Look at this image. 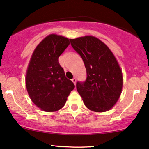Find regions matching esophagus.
Returning <instances> with one entry per match:
<instances>
[{
	"label": "esophagus",
	"mask_w": 149,
	"mask_h": 149,
	"mask_svg": "<svg viewBox=\"0 0 149 149\" xmlns=\"http://www.w3.org/2000/svg\"><path fill=\"white\" fill-rule=\"evenodd\" d=\"M71 81H72V82L74 83V85H76V78H73Z\"/></svg>",
	"instance_id": "1"
}]
</instances>
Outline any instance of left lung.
Instances as JSON below:
<instances>
[{
    "label": "left lung",
    "mask_w": 149,
    "mask_h": 149,
    "mask_svg": "<svg viewBox=\"0 0 149 149\" xmlns=\"http://www.w3.org/2000/svg\"><path fill=\"white\" fill-rule=\"evenodd\" d=\"M70 41L87 72L86 81L76 83L85 105L93 112L109 110L120 98L123 86L122 69L115 56L105 44L93 36Z\"/></svg>",
    "instance_id": "left-lung-1"
}]
</instances>
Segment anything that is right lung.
I'll list each match as a JSON object with an SVG mask.
<instances>
[{
  "instance_id": "add662e5",
  "label": "right lung",
  "mask_w": 149,
  "mask_h": 149,
  "mask_svg": "<svg viewBox=\"0 0 149 149\" xmlns=\"http://www.w3.org/2000/svg\"><path fill=\"white\" fill-rule=\"evenodd\" d=\"M69 45V40L63 36H47L37 46L29 62L25 77L27 93L33 103L45 112L61 109L75 88L58 63L60 55Z\"/></svg>"
}]
</instances>
